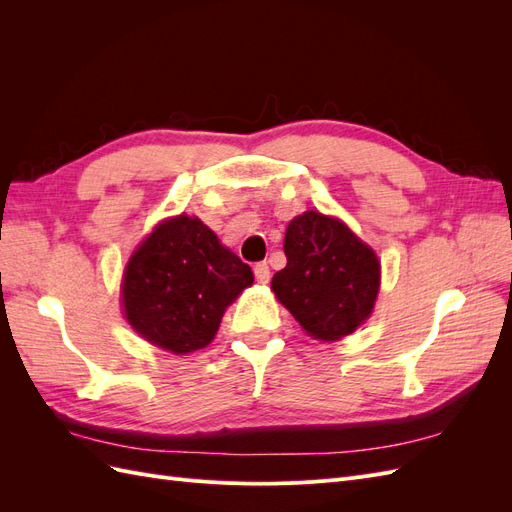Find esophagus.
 <instances>
[{
    "instance_id": "34e87169",
    "label": "esophagus",
    "mask_w": 512,
    "mask_h": 512,
    "mask_svg": "<svg viewBox=\"0 0 512 512\" xmlns=\"http://www.w3.org/2000/svg\"><path fill=\"white\" fill-rule=\"evenodd\" d=\"M254 275H256V282L258 284H269L271 269H269L267 262H258V265L254 267Z\"/></svg>"
}]
</instances>
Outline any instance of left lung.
<instances>
[{"label":"left lung","mask_w":512,"mask_h":512,"mask_svg":"<svg viewBox=\"0 0 512 512\" xmlns=\"http://www.w3.org/2000/svg\"><path fill=\"white\" fill-rule=\"evenodd\" d=\"M286 267L271 288L301 327L335 342L369 318L380 290V260L337 218L318 211L297 215L284 237Z\"/></svg>","instance_id":"8db88e82"}]
</instances>
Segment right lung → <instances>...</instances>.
<instances>
[{"mask_svg":"<svg viewBox=\"0 0 512 512\" xmlns=\"http://www.w3.org/2000/svg\"><path fill=\"white\" fill-rule=\"evenodd\" d=\"M254 284L250 265L190 215L168 218L130 256L121 303L132 329L173 354L211 344L226 307Z\"/></svg>","mask_w":512,"mask_h":512,"instance_id":"add662e5","label":"right lung"}]
</instances>
